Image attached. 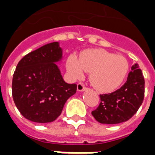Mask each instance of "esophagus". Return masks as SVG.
<instances>
[{"label":"esophagus","mask_w":155,"mask_h":155,"mask_svg":"<svg viewBox=\"0 0 155 155\" xmlns=\"http://www.w3.org/2000/svg\"><path fill=\"white\" fill-rule=\"evenodd\" d=\"M86 89L85 85L82 84V83H79L77 84V90L79 92H83V91H84Z\"/></svg>","instance_id":"obj_1"}]
</instances>
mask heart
Listing matches in <instances>:
<instances>
[{"instance_id":"obj_1","label":"heart","mask_w":155,"mask_h":155,"mask_svg":"<svg viewBox=\"0 0 155 155\" xmlns=\"http://www.w3.org/2000/svg\"><path fill=\"white\" fill-rule=\"evenodd\" d=\"M67 69L74 79H80L90 72V82L97 90H115L124 80L128 71V63L125 58L103 50L91 49L83 53L80 58L71 55L67 61Z\"/></svg>"}]
</instances>
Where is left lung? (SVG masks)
I'll list each match as a JSON object with an SVG mask.
<instances>
[{"mask_svg":"<svg viewBox=\"0 0 155 155\" xmlns=\"http://www.w3.org/2000/svg\"><path fill=\"white\" fill-rule=\"evenodd\" d=\"M145 93V80L137 63L131 67L127 81L113 93L101 94V102L92 111L97 122L116 124L131 119L142 104Z\"/></svg>","mask_w":155,"mask_h":155,"instance_id":"8db88e82","label":"left lung"}]
</instances>
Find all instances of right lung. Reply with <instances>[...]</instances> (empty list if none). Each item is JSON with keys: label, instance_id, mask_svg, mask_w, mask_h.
Segmentation results:
<instances>
[{"label": "right lung", "instance_id": "1", "mask_svg": "<svg viewBox=\"0 0 155 155\" xmlns=\"http://www.w3.org/2000/svg\"><path fill=\"white\" fill-rule=\"evenodd\" d=\"M62 58L58 42L47 44L23 57L13 75L12 96L22 116L35 123H51L76 92L64 81L56 62Z\"/></svg>", "mask_w": 155, "mask_h": 155}]
</instances>
